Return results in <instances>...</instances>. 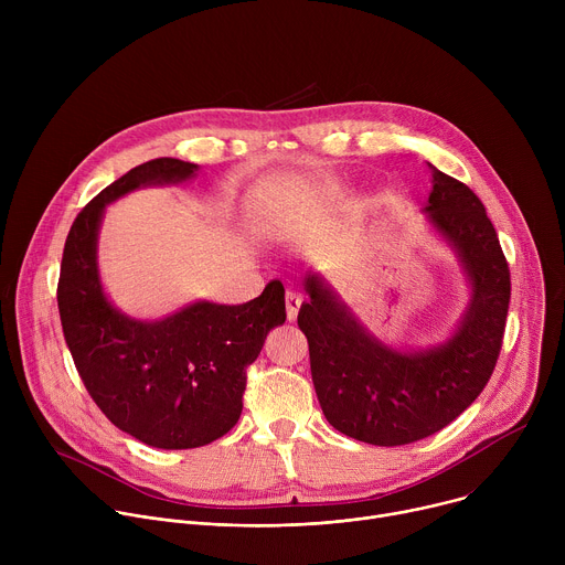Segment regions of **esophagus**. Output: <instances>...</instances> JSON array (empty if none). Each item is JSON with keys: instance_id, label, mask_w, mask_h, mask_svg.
I'll use <instances>...</instances> for the list:
<instances>
[{"instance_id": "esophagus-1", "label": "esophagus", "mask_w": 565, "mask_h": 565, "mask_svg": "<svg viewBox=\"0 0 565 565\" xmlns=\"http://www.w3.org/2000/svg\"><path fill=\"white\" fill-rule=\"evenodd\" d=\"M301 295L299 292H295V290H288L286 292V312H288V319L290 321H295L297 319V312H299V308H301Z\"/></svg>"}]
</instances>
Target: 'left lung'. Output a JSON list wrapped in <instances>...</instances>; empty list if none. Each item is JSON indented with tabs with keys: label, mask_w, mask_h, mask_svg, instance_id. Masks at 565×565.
Listing matches in <instances>:
<instances>
[{
	"label": "left lung",
	"mask_w": 565,
	"mask_h": 565,
	"mask_svg": "<svg viewBox=\"0 0 565 565\" xmlns=\"http://www.w3.org/2000/svg\"><path fill=\"white\" fill-rule=\"evenodd\" d=\"M429 170V221L458 250L473 288L458 333L429 351H391L366 335L315 275L306 277L310 301L297 317L327 420L380 447L423 440L456 420L490 382L505 335L512 281L499 234L465 183Z\"/></svg>",
	"instance_id": "obj_1"
}]
</instances>
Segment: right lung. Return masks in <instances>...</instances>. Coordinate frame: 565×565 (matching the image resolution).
Wrapping results in <instances>:
<instances>
[{
  "label": "right lung",
  "mask_w": 565,
  "mask_h": 565,
  "mask_svg": "<svg viewBox=\"0 0 565 565\" xmlns=\"http://www.w3.org/2000/svg\"><path fill=\"white\" fill-rule=\"evenodd\" d=\"M196 166L153 158L105 188L75 216L62 255L57 308L73 364L100 412L158 449L225 436L244 409L248 366L286 321L281 281L238 306L199 301L160 321L120 315L105 297L96 236L105 205L149 183H179Z\"/></svg>",
  "instance_id": "add662e5"
}]
</instances>
